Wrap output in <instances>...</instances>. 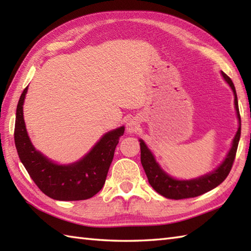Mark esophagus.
<instances>
[{"instance_id":"1","label":"esophagus","mask_w":251,"mask_h":251,"mask_svg":"<svg viewBox=\"0 0 251 251\" xmlns=\"http://www.w3.org/2000/svg\"><path fill=\"white\" fill-rule=\"evenodd\" d=\"M126 129L127 132H129V134H135V132L140 129V122L138 121L136 117H134V119L129 120L128 123H127Z\"/></svg>"}]
</instances>
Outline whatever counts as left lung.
Here are the masks:
<instances>
[{"label": "left lung", "instance_id": "left-lung-1", "mask_svg": "<svg viewBox=\"0 0 251 251\" xmlns=\"http://www.w3.org/2000/svg\"><path fill=\"white\" fill-rule=\"evenodd\" d=\"M221 75L223 79L227 83L228 86L231 87L234 95V108H235L236 111L238 128L232 140L230 150H228L226 157L223 158V161L217 168H215L212 172L201 175L197 178H174L173 176H170L169 174L165 172L161 167V165L157 163L155 156H154V154L152 153L150 149L148 148L147 143L142 139H139L141 150V164L146 172L149 183L151 184L152 188L155 190L158 194L163 195L164 197H166V199L183 200L204 194L206 192L215 189L216 186L222 183L227 177L228 173H230L234 158H235L239 138H241V116H239L236 90L235 87H234L232 79L222 71Z\"/></svg>", "mask_w": 251, "mask_h": 251}]
</instances>
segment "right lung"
Segmentation results:
<instances>
[{
	"instance_id": "add662e5",
	"label": "right lung",
	"mask_w": 251,
	"mask_h": 251,
	"mask_svg": "<svg viewBox=\"0 0 251 251\" xmlns=\"http://www.w3.org/2000/svg\"><path fill=\"white\" fill-rule=\"evenodd\" d=\"M28 87L25 88L16 110L15 145L20 162L39 189L57 201H82L102 189L120 137L125 126L112 129L76 162L59 164L36 150L26 131L24 103Z\"/></svg>"
}]
</instances>
